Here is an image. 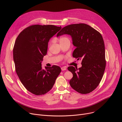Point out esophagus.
<instances>
[{
    "instance_id": "obj_1",
    "label": "esophagus",
    "mask_w": 122,
    "mask_h": 122,
    "mask_svg": "<svg viewBox=\"0 0 122 122\" xmlns=\"http://www.w3.org/2000/svg\"><path fill=\"white\" fill-rule=\"evenodd\" d=\"M61 70H62V71H65V70H67V68L65 67H61Z\"/></svg>"
}]
</instances>
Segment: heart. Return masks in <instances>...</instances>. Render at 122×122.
<instances>
[{
  "mask_svg": "<svg viewBox=\"0 0 122 122\" xmlns=\"http://www.w3.org/2000/svg\"><path fill=\"white\" fill-rule=\"evenodd\" d=\"M59 41L60 44L64 43L66 42H71V41H70V39L69 38V37H68V36H63L60 37L59 39Z\"/></svg>",
  "mask_w": 122,
  "mask_h": 122,
  "instance_id": "b5f03b06",
  "label": "heart"
}]
</instances>
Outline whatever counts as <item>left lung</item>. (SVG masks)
Wrapping results in <instances>:
<instances>
[{"instance_id":"8db88e82","label":"left lung","mask_w":122,"mask_h":122,"mask_svg":"<svg viewBox=\"0 0 122 122\" xmlns=\"http://www.w3.org/2000/svg\"><path fill=\"white\" fill-rule=\"evenodd\" d=\"M72 36L76 48L73 57L81 61L78 69L68 67L73 76L70 81L71 86L81 94L91 92L97 87L102 80L106 67L104 42L101 34L86 24H71L64 27L57 35Z\"/></svg>"}]
</instances>
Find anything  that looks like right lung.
Masks as SVG:
<instances>
[{"label": "right lung", "instance_id": "1", "mask_svg": "<svg viewBox=\"0 0 122 122\" xmlns=\"http://www.w3.org/2000/svg\"><path fill=\"white\" fill-rule=\"evenodd\" d=\"M61 29L52 25H31L21 32L15 42L13 52L16 73L25 87L36 95L51 90L61 73L59 66L44 70L41 64L50 38Z\"/></svg>", "mask_w": 122, "mask_h": 122}]
</instances>
